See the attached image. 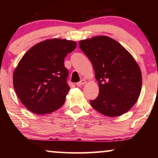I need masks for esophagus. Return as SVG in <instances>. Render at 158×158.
<instances>
[{"instance_id": "obj_1", "label": "esophagus", "mask_w": 158, "mask_h": 158, "mask_svg": "<svg viewBox=\"0 0 158 158\" xmlns=\"http://www.w3.org/2000/svg\"><path fill=\"white\" fill-rule=\"evenodd\" d=\"M86 83H87V81L85 79H81L80 81H79V82L77 83V85L78 87H80V86H81V85H84L85 84H86Z\"/></svg>"}]
</instances>
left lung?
<instances>
[{
  "mask_svg": "<svg viewBox=\"0 0 158 158\" xmlns=\"http://www.w3.org/2000/svg\"><path fill=\"white\" fill-rule=\"evenodd\" d=\"M79 48L89 58L99 93L90 101L95 110L115 117L128 111L142 88V73L133 56L118 41L106 35L81 40Z\"/></svg>",
  "mask_w": 158,
  "mask_h": 158,
  "instance_id": "obj_1",
  "label": "left lung"
}]
</instances>
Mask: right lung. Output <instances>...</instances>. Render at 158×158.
<instances>
[{"mask_svg": "<svg viewBox=\"0 0 158 158\" xmlns=\"http://www.w3.org/2000/svg\"><path fill=\"white\" fill-rule=\"evenodd\" d=\"M76 48L73 41L50 39L35 44L23 56L12 79L18 97L29 110L50 114L63 106L70 90L64 59Z\"/></svg>", "mask_w": 158, "mask_h": 158, "instance_id": "add662e5", "label": "right lung"}]
</instances>
